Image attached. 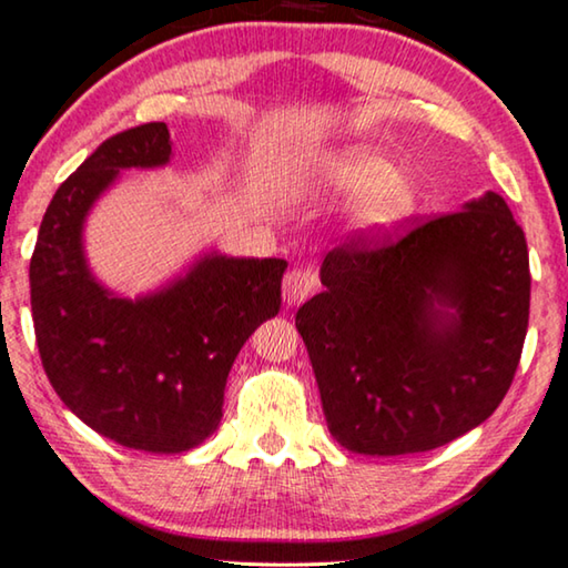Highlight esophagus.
<instances>
[{
	"label": "esophagus",
	"mask_w": 568,
	"mask_h": 568,
	"mask_svg": "<svg viewBox=\"0 0 568 568\" xmlns=\"http://www.w3.org/2000/svg\"><path fill=\"white\" fill-rule=\"evenodd\" d=\"M317 290V274L312 268H292L284 276V302L300 304Z\"/></svg>",
	"instance_id": "esophagus-1"
}]
</instances>
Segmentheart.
I'll return each mask as SVG.
<instances>
[{
	"label": "heart",
	"mask_w": 568,
	"mask_h": 568,
	"mask_svg": "<svg viewBox=\"0 0 568 568\" xmlns=\"http://www.w3.org/2000/svg\"><path fill=\"white\" fill-rule=\"evenodd\" d=\"M307 186L325 196H348V225L358 235L394 233L420 207V182L394 169L392 159L372 145H341L310 163Z\"/></svg>",
	"instance_id": "b5f03b06"
}]
</instances>
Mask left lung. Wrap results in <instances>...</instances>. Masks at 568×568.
<instances>
[{
	"instance_id": "left-lung-1",
	"label": "left lung",
	"mask_w": 568,
	"mask_h": 568,
	"mask_svg": "<svg viewBox=\"0 0 568 568\" xmlns=\"http://www.w3.org/2000/svg\"><path fill=\"white\" fill-rule=\"evenodd\" d=\"M320 282L294 323L343 448L433 450L505 399L528 333L530 264L499 194L333 248Z\"/></svg>"
}]
</instances>
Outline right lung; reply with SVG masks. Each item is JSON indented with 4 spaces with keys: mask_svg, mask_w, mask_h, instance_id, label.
Returning <instances> with one entry per match:
<instances>
[{
    "mask_svg": "<svg viewBox=\"0 0 568 568\" xmlns=\"http://www.w3.org/2000/svg\"><path fill=\"white\" fill-rule=\"evenodd\" d=\"M169 161L166 122L112 135L53 194L30 258L32 323L55 394L92 430L148 454H184L217 430L230 366L278 315L286 268L210 251L135 300L97 282L84 253L94 202L120 171Z\"/></svg>",
    "mask_w": 568,
    "mask_h": 568,
    "instance_id": "right-lung-1",
    "label": "right lung"
}]
</instances>
